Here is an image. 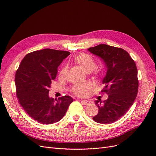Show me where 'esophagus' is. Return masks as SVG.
<instances>
[{"label":"esophagus","mask_w":156,"mask_h":156,"mask_svg":"<svg viewBox=\"0 0 156 156\" xmlns=\"http://www.w3.org/2000/svg\"><path fill=\"white\" fill-rule=\"evenodd\" d=\"M81 103L84 105H89V103H90V102L88 101H87V100H82Z\"/></svg>","instance_id":"1"}]
</instances>
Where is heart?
<instances>
[{
    "mask_svg": "<svg viewBox=\"0 0 156 156\" xmlns=\"http://www.w3.org/2000/svg\"><path fill=\"white\" fill-rule=\"evenodd\" d=\"M73 61L79 65L84 72L89 73L92 72V70L96 68V63L95 60L94 59L92 56L87 53H79L76 56H74ZM67 68L64 67L62 70L60 71V74L64 75L66 72ZM95 74L98 75V72H96ZM90 88L88 84H77L74 86L72 89V92L73 94L78 96H84L88 92V90Z\"/></svg>",
    "mask_w": 156,
    "mask_h": 156,
    "instance_id": "b5f03b06",
    "label": "heart"
}]
</instances>
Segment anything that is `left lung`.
Here are the masks:
<instances>
[{"mask_svg": "<svg viewBox=\"0 0 156 156\" xmlns=\"http://www.w3.org/2000/svg\"><path fill=\"white\" fill-rule=\"evenodd\" d=\"M88 50L100 57L107 67L101 92H105L108 98L95 101L99 111L93 120L111 124L123 116L133 104L139 87L137 69L129 53L122 48L100 44Z\"/></svg>", "mask_w": 156, "mask_h": 156, "instance_id": "left-lung-1", "label": "left lung"}]
</instances>
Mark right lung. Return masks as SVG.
I'll return each mask as SVG.
<instances>
[{
	"label": "right lung",
	"instance_id": "add662e5",
	"mask_svg": "<svg viewBox=\"0 0 156 156\" xmlns=\"http://www.w3.org/2000/svg\"><path fill=\"white\" fill-rule=\"evenodd\" d=\"M70 55L66 51L45 49L27 54L17 70L15 77L19 103L32 119L43 124L60 121L73 101L69 96L57 99L49 96L51 81L58 67Z\"/></svg>",
	"mask_w": 156,
	"mask_h": 156
}]
</instances>
